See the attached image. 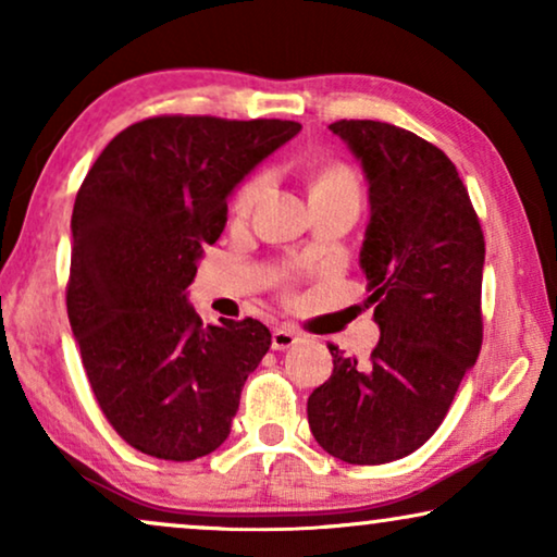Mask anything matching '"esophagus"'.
<instances>
[{
	"label": "esophagus",
	"instance_id": "obj_1",
	"mask_svg": "<svg viewBox=\"0 0 557 557\" xmlns=\"http://www.w3.org/2000/svg\"><path fill=\"white\" fill-rule=\"evenodd\" d=\"M299 339H301V334L292 330V326H276V330H273V334H271V347L273 349H288V347H294Z\"/></svg>",
	"mask_w": 557,
	"mask_h": 557
}]
</instances>
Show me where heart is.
Masks as SVG:
<instances>
[{
  "instance_id": "heart-1",
  "label": "heart",
  "mask_w": 557,
  "mask_h": 557,
  "mask_svg": "<svg viewBox=\"0 0 557 557\" xmlns=\"http://www.w3.org/2000/svg\"><path fill=\"white\" fill-rule=\"evenodd\" d=\"M271 187V172H256L243 182L238 193L233 197V212L235 215L246 218L253 212L258 202L263 200L265 193ZM334 195H360V185H357L355 172L349 170L347 164L332 162L319 166L311 177V202L322 200V197H334Z\"/></svg>"
}]
</instances>
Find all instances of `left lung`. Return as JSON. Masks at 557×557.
<instances>
[{
    "label": "left lung",
    "mask_w": 557,
    "mask_h": 557,
    "mask_svg": "<svg viewBox=\"0 0 557 557\" xmlns=\"http://www.w3.org/2000/svg\"><path fill=\"white\" fill-rule=\"evenodd\" d=\"M360 159L370 223L360 265L380 342L368 364L334 357L309 395V429L347 463L413 454L444 421L482 349L484 233L451 159L383 121L330 124Z\"/></svg>",
    "instance_id": "left-lung-1"
}]
</instances>
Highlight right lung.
Wrapping results in <instances>:
<instances>
[{
    "mask_svg": "<svg viewBox=\"0 0 557 557\" xmlns=\"http://www.w3.org/2000/svg\"><path fill=\"white\" fill-rule=\"evenodd\" d=\"M301 124L154 116L113 136L73 205L67 319L90 391L136 451L193 461L223 444L271 347L258 319L202 326L187 301L227 195Z\"/></svg>",
    "mask_w": 557,
    "mask_h": 557,
    "instance_id": "obj_1",
    "label": "right lung"
}]
</instances>
